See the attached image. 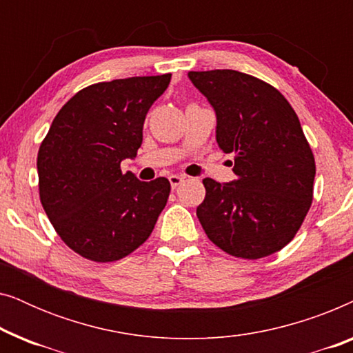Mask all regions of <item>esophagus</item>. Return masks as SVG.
I'll list each match as a JSON object with an SVG mask.
<instances>
[{
    "mask_svg": "<svg viewBox=\"0 0 353 353\" xmlns=\"http://www.w3.org/2000/svg\"><path fill=\"white\" fill-rule=\"evenodd\" d=\"M168 181H170V186L173 188V190H175V188H178L183 181H185V176H181V175H170V176H168Z\"/></svg>",
    "mask_w": 353,
    "mask_h": 353,
    "instance_id": "obj_1",
    "label": "esophagus"
}]
</instances>
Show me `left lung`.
I'll return each mask as SVG.
<instances>
[{"label": "left lung", "mask_w": 353, "mask_h": 353, "mask_svg": "<svg viewBox=\"0 0 353 353\" xmlns=\"http://www.w3.org/2000/svg\"><path fill=\"white\" fill-rule=\"evenodd\" d=\"M188 77L215 110L219 148L234 154L236 180H202V228L234 257L278 252L296 236L313 197L315 159L297 114L276 88L243 72Z\"/></svg>", "instance_id": "left-lung-1"}]
</instances>
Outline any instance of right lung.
Segmentation results:
<instances>
[{"mask_svg": "<svg viewBox=\"0 0 353 353\" xmlns=\"http://www.w3.org/2000/svg\"><path fill=\"white\" fill-rule=\"evenodd\" d=\"M172 75L86 86L62 105L38 151L40 199L61 239L81 257L114 262L139 248L167 204V178L122 173L143 143L148 110Z\"/></svg>", "mask_w": 353, "mask_h": 353, "instance_id": "right-lung-1", "label": "right lung"}]
</instances>
